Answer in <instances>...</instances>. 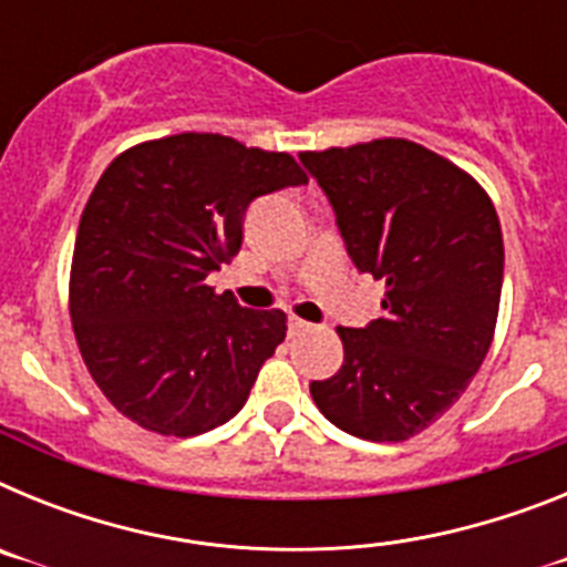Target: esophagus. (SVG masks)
I'll return each mask as SVG.
<instances>
[{
  "label": "esophagus",
  "mask_w": 567,
  "mask_h": 567,
  "mask_svg": "<svg viewBox=\"0 0 567 567\" xmlns=\"http://www.w3.org/2000/svg\"><path fill=\"white\" fill-rule=\"evenodd\" d=\"M312 329V323H307V320H300V318H289V334H303Z\"/></svg>",
  "instance_id": "esophagus-1"
}]
</instances>
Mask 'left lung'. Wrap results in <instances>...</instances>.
I'll list each match as a JSON object with an SVG mask.
<instances>
[{
	"label": "left lung",
	"instance_id": "left-lung-1",
	"mask_svg": "<svg viewBox=\"0 0 567 567\" xmlns=\"http://www.w3.org/2000/svg\"><path fill=\"white\" fill-rule=\"evenodd\" d=\"M360 272L385 280L383 315L338 327L343 365L312 380L346 434L400 443L443 417L488 354L503 292L497 209L468 173L405 138L300 153Z\"/></svg>",
	"mask_w": 567,
	"mask_h": 567
}]
</instances>
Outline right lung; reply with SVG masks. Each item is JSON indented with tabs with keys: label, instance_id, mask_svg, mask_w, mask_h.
<instances>
[{
	"label": "right lung",
	"instance_id": "1",
	"mask_svg": "<svg viewBox=\"0 0 567 567\" xmlns=\"http://www.w3.org/2000/svg\"><path fill=\"white\" fill-rule=\"evenodd\" d=\"M300 184L289 153L218 133L135 144L104 169L79 221L70 320L124 417L195 437L244 409L287 315L244 309L204 280L238 255L249 204Z\"/></svg>",
	"mask_w": 567,
	"mask_h": 567
}]
</instances>
